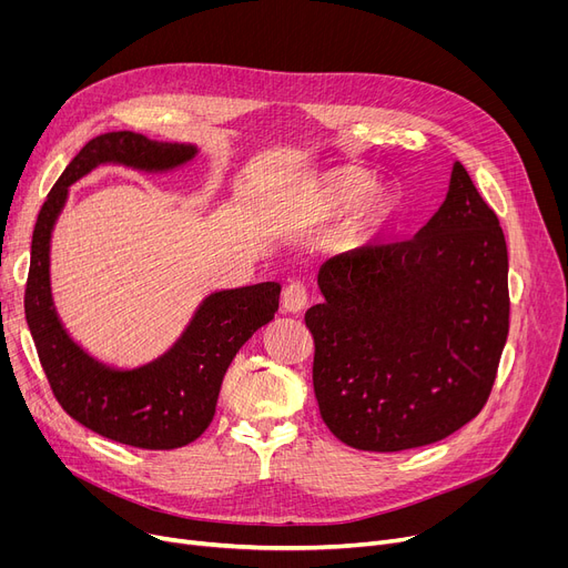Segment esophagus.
Returning a JSON list of instances; mask_svg holds the SVG:
<instances>
[{
    "label": "esophagus",
    "instance_id": "34e87169",
    "mask_svg": "<svg viewBox=\"0 0 568 568\" xmlns=\"http://www.w3.org/2000/svg\"><path fill=\"white\" fill-rule=\"evenodd\" d=\"M281 304L285 313H302L308 304L306 287L302 283H290L281 294Z\"/></svg>",
    "mask_w": 568,
    "mask_h": 568
}]
</instances>
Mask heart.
I'll use <instances>...</instances> for the list:
<instances>
[{"label":"heart","mask_w":568,"mask_h":568,"mask_svg":"<svg viewBox=\"0 0 568 568\" xmlns=\"http://www.w3.org/2000/svg\"><path fill=\"white\" fill-rule=\"evenodd\" d=\"M371 186L366 172L341 168L315 174L296 184L290 209L300 225L332 221L353 206L341 227V242L347 248H362L386 227L396 212V197L389 189Z\"/></svg>","instance_id":"1"}]
</instances>
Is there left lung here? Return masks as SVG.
Segmentation results:
<instances>
[{"label":"left lung","mask_w":568,"mask_h":568,"mask_svg":"<svg viewBox=\"0 0 568 568\" xmlns=\"http://www.w3.org/2000/svg\"><path fill=\"white\" fill-rule=\"evenodd\" d=\"M509 255L456 161L449 191L407 242L326 260L306 313L313 386L329 430L362 452L449 437L486 405L509 334Z\"/></svg>","instance_id":"1"}]
</instances>
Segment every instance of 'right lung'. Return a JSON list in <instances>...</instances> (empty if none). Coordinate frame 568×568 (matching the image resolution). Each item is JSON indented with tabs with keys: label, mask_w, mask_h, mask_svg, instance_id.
Here are the masks:
<instances>
[{
	"label": "right lung",
	"mask_w": 568,
	"mask_h": 568,
	"mask_svg": "<svg viewBox=\"0 0 568 568\" xmlns=\"http://www.w3.org/2000/svg\"><path fill=\"white\" fill-rule=\"evenodd\" d=\"M191 142L149 140L114 131L89 140L48 193L32 236L24 315L52 394L73 419L138 449H176L212 424L223 375L236 352L278 311L274 281L209 292L186 329L156 359L119 368L84 349L57 313L50 283V244L69 189L101 165L163 174L195 161Z\"/></svg>",
	"instance_id": "obj_1"
}]
</instances>
